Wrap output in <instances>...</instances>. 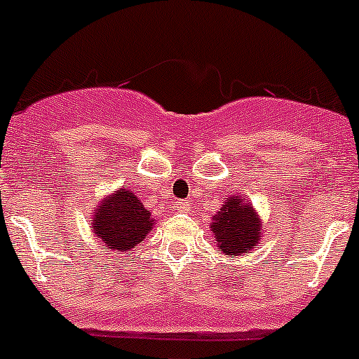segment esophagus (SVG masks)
<instances>
[{
	"label": "esophagus",
	"instance_id": "1",
	"mask_svg": "<svg viewBox=\"0 0 359 359\" xmlns=\"http://www.w3.org/2000/svg\"><path fill=\"white\" fill-rule=\"evenodd\" d=\"M173 205H175L177 212H186L187 208H189V203H187V201H182V200H177Z\"/></svg>",
	"mask_w": 359,
	"mask_h": 359
}]
</instances>
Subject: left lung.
<instances>
[{"label":"left lung","mask_w":359,"mask_h":359,"mask_svg":"<svg viewBox=\"0 0 359 359\" xmlns=\"http://www.w3.org/2000/svg\"><path fill=\"white\" fill-rule=\"evenodd\" d=\"M264 226L245 198L228 196L210 222L215 243L226 256H242L257 245Z\"/></svg>","instance_id":"8db88e82"}]
</instances>
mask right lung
Here are the masks:
<instances>
[{
  "instance_id": "obj_1",
  "label": "right lung",
  "mask_w": 359,
  "mask_h": 359,
  "mask_svg": "<svg viewBox=\"0 0 359 359\" xmlns=\"http://www.w3.org/2000/svg\"><path fill=\"white\" fill-rule=\"evenodd\" d=\"M91 224L93 231L109 249L124 252L152 231L154 219L133 191L119 187L96 207Z\"/></svg>"
}]
</instances>
